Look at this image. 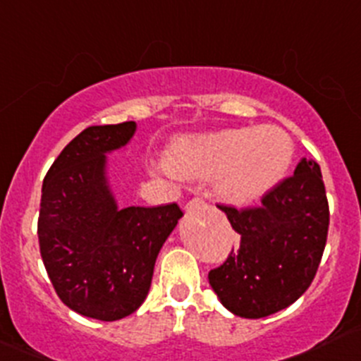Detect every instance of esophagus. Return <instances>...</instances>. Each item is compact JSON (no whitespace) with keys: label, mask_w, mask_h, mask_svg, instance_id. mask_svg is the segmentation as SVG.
Returning <instances> with one entry per match:
<instances>
[{"label":"esophagus","mask_w":361,"mask_h":361,"mask_svg":"<svg viewBox=\"0 0 361 361\" xmlns=\"http://www.w3.org/2000/svg\"><path fill=\"white\" fill-rule=\"evenodd\" d=\"M203 207H207V203L203 202L202 198H192L191 202L185 205V212H195V210H198V208H203Z\"/></svg>","instance_id":"esophagus-1"}]
</instances>
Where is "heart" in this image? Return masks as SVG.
Returning <instances> with one entry per match:
<instances>
[{
    "mask_svg": "<svg viewBox=\"0 0 361 361\" xmlns=\"http://www.w3.org/2000/svg\"><path fill=\"white\" fill-rule=\"evenodd\" d=\"M292 140L276 126L233 128L184 137L170 156L149 165L166 179H214L215 195L231 205H248L271 191L292 163Z\"/></svg>",
    "mask_w": 361,
    "mask_h": 361,
    "instance_id": "heart-1",
    "label": "heart"
}]
</instances>
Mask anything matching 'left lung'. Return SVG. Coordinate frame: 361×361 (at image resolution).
I'll use <instances>...</instances> for the list:
<instances>
[{
  "label": "left lung",
  "mask_w": 361,
  "mask_h": 361,
  "mask_svg": "<svg viewBox=\"0 0 361 361\" xmlns=\"http://www.w3.org/2000/svg\"><path fill=\"white\" fill-rule=\"evenodd\" d=\"M240 243L208 273L222 306L241 318L269 317L295 302L313 281L329 233V202L319 165L302 158L292 177L262 196L261 205L219 207Z\"/></svg>",
  "instance_id": "left-lung-1"
}]
</instances>
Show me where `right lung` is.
Wrapping results in <instances>:
<instances>
[{
	"mask_svg": "<svg viewBox=\"0 0 361 361\" xmlns=\"http://www.w3.org/2000/svg\"><path fill=\"white\" fill-rule=\"evenodd\" d=\"M135 132V121L83 130L42 188L38 238L48 278L69 310L100 322L139 310L156 257L182 217L177 203L118 207L107 154L125 149Z\"/></svg>",
	"mask_w": 361,
	"mask_h": 361,
	"instance_id": "obj_1",
	"label": "right lung"
}]
</instances>
